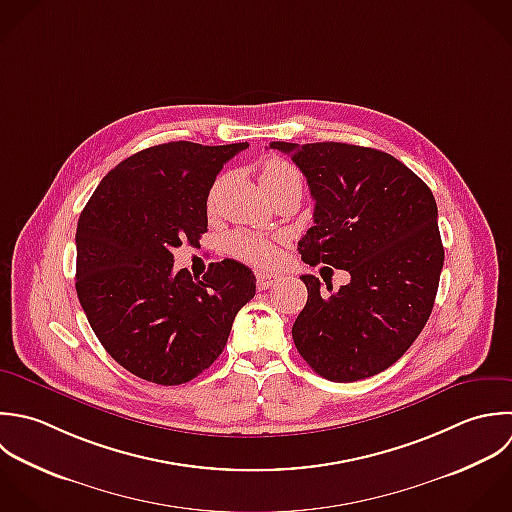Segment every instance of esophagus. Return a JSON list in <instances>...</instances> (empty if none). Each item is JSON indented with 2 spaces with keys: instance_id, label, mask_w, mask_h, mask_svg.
I'll return each instance as SVG.
<instances>
[{
  "instance_id": "obj_1",
  "label": "esophagus",
  "mask_w": 512,
  "mask_h": 512,
  "mask_svg": "<svg viewBox=\"0 0 512 512\" xmlns=\"http://www.w3.org/2000/svg\"><path fill=\"white\" fill-rule=\"evenodd\" d=\"M277 281H279V277L273 275V273H257V287H259L261 291L273 287Z\"/></svg>"
}]
</instances>
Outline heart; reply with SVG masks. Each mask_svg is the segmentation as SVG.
<instances>
[{"mask_svg": "<svg viewBox=\"0 0 512 512\" xmlns=\"http://www.w3.org/2000/svg\"><path fill=\"white\" fill-rule=\"evenodd\" d=\"M259 179H261L265 193H273V191H277L281 187H289V185H297V187L303 185L301 173L291 163L277 159V157H271L261 165ZM217 189H219V181L213 185V189L209 193V205L213 203ZM225 245L233 257H237L245 263H251L255 267H271L279 259V249H277L275 241L255 235V233L235 231L225 239Z\"/></svg>", "mask_w": 512, "mask_h": 512, "instance_id": "heart-1", "label": "heart"}]
</instances>
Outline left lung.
Returning <instances> with one entry per match:
<instances>
[{
	"label": "left lung",
	"mask_w": 512,
	"mask_h": 512,
	"mask_svg": "<svg viewBox=\"0 0 512 512\" xmlns=\"http://www.w3.org/2000/svg\"><path fill=\"white\" fill-rule=\"evenodd\" d=\"M315 199L299 241L309 265L345 269L351 283L329 293L303 275L307 305L293 341L307 365L335 383L373 377L397 363L429 321L445 249L427 183L393 155L337 141L285 143Z\"/></svg>",
	"instance_id": "8db88e82"
}]
</instances>
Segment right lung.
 Listing matches in <instances>:
<instances>
[{
	"mask_svg": "<svg viewBox=\"0 0 512 512\" xmlns=\"http://www.w3.org/2000/svg\"><path fill=\"white\" fill-rule=\"evenodd\" d=\"M249 143L171 141L115 165L77 221L75 289L103 349L135 377L181 385L223 353L255 275L211 263L199 279L173 269V249L207 231V197L223 165Z\"/></svg>",
	"mask_w": 512,
	"mask_h": 512,
	"instance_id": "right-lung-1",
	"label": "right lung"
}]
</instances>
